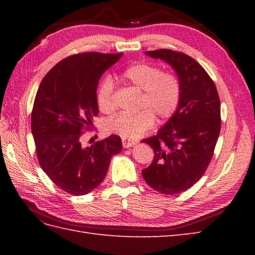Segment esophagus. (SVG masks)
<instances>
[{
    "mask_svg": "<svg viewBox=\"0 0 255 255\" xmlns=\"http://www.w3.org/2000/svg\"><path fill=\"white\" fill-rule=\"evenodd\" d=\"M122 141H123V147L124 148H130V147H133V145L138 144V141H134V140H130V139H127V138H123Z\"/></svg>",
    "mask_w": 255,
    "mask_h": 255,
    "instance_id": "esophagus-1",
    "label": "esophagus"
}]
</instances>
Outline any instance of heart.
<instances>
[{"mask_svg": "<svg viewBox=\"0 0 255 255\" xmlns=\"http://www.w3.org/2000/svg\"><path fill=\"white\" fill-rule=\"evenodd\" d=\"M123 78L142 91L140 107L137 113H122L105 123V129L123 138L136 139L154 125L155 117L163 122L176 113L182 100V82L176 74L163 72L159 66L147 62L134 63L126 68ZM115 86L110 77L101 81L96 101L103 113L115 110Z\"/></svg>", "mask_w": 255, "mask_h": 255, "instance_id": "obj_1", "label": "heart"}]
</instances>
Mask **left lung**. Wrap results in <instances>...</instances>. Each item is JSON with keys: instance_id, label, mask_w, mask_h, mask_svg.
Segmentation results:
<instances>
[{"instance_id": "8db88e82", "label": "left lung", "mask_w": 255, "mask_h": 255, "mask_svg": "<svg viewBox=\"0 0 255 255\" xmlns=\"http://www.w3.org/2000/svg\"><path fill=\"white\" fill-rule=\"evenodd\" d=\"M145 55L169 63L182 82L176 113L153 137L143 139L154 159L142 170L145 183L156 192H185L204 175L219 137L220 101L214 81L200 64L183 52L170 49Z\"/></svg>"}]
</instances>
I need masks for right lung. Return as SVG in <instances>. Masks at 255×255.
Returning a JSON list of instances; mask_svg holds the SVG:
<instances>
[{"instance_id":"obj_1","label":"right lung","mask_w":255,"mask_h":255,"mask_svg":"<svg viewBox=\"0 0 255 255\" xmlns=\"http://www.w3.org/2000/svg\"><path fill=\"white\" fill-rule=\"evenodd\" d=\"M123 53L83 52L58 62L38 88L31 112V132L41 169L58 187L74 196L93 191L105 178L122 139L111 134L90 147L81 144L99 114V81Z\"/></svg>"}]
</instances>
